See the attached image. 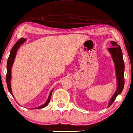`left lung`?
Listing matches in <instances>:
<instances>
[{
	"label": "left lung",
	"mask_w": 133,
	"mask_h": 133,
	"mask_svg": "<svg viewBox=\"0 0 133 133\" xmlns=\"http://www.w3.org/2000/svg\"><path fill=\"white\" fill-rule=\"evenodd\" d=\"M110 43L113 46L109 48L108 50L112 56L113 59L115 64L116 76H117V88L115 94H114L112 98L111 99L110 102H109V107H110L112 104L117 95L122 93L124 86V62L123 58L122 49L116 42L111 41Z\"/></svg>",
	"instance_id": "8db88e82"
}]
</instances>
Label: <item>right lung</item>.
Here are the masks:
<instances>
[{
  "label": "right lung",
  "mask_w": 133,
  "mask_h": 133,
  "mask_svg": "<svg viewBox=\"0 0 133 133\" xmlns=\"http://www.w3.org/2000/svg\"><path fill=\"white\" fill-rule=\"evenodd\" d=\"M25 41V39L24 38H20L19 40L16 42V43L13 45V48H11L10 54L9 55V57L8 59V63H7V74H6V83H7V86H8V88L9 92L10 93L11 95H13L12 92H11V85H10V80H11V66H12L14 60H15V58L16 55V52H17V51L18 48H19L21 44H22ZM53 89L51 90L50 92V95H49V97L47 99V101L45 102V103H44L43 105L38 107V108L36 109H41L45 108V106L48 105L49 102L50 101L51 95H52V92Z\"/></svg>",
  "instance_id": "obj_1"
}]
</instances>
